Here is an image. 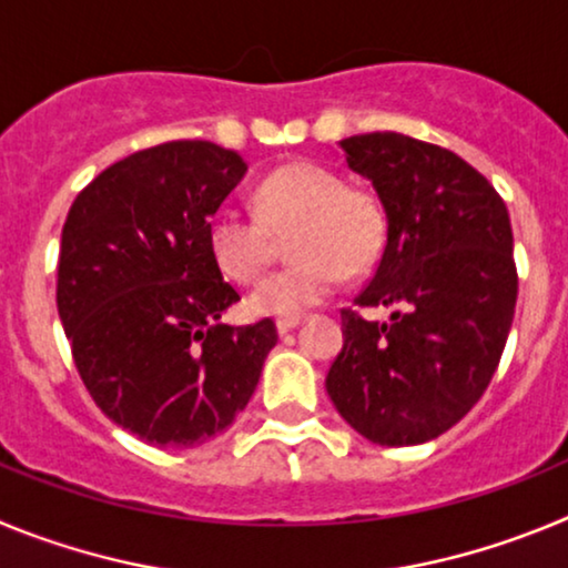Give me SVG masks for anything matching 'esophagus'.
<instances>
[{
    "instance_id": "1",
    "label": "esophagus",
    "mask_w": 568,
    "mask_h": 568,
    "mask_svg": "<svg viewBox=\"0 0 568 568\" xmlns=\"http://www.w3.org/2000/svg\"><path fill=\"white\" fill-rule=\"evenodd\" d=\"M298 324H301V318H278L275 321V329H278V335H287V333H293Z\"/></svg>"
}]
</instances>
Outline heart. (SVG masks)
Returning <instances> with one entry per match:
<instances>
[{"mask_svg":"<svg viewBox=\"0 0 568 568\" xmlns=\"http://www.w3.org/2000/svg\"><path fill=\"white\" fill-rule=\"evenodd\" d=\"M255 213L219 210L207 241L227 278L250 284L273 255V233H290V267L267 275L247 295V310L264 318H298L338 290L341 273H364L381 258L386 219L375 195L346 187L335 170L293 162L270 173L255 190Z\"/></svg>","mask_w":568,"mask_h":568,"instance_id":"obj_1","label":"heart"}]
</instances>
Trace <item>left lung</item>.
I'll return each mask as SVG.
<instances>
[{
  "label": "left lung",
  "mask_w": 568,
  "mask_h": 568,
  "mask_svg": "<svg viewBox=\"0 0 568 568\" xmlns=\"http://www.w3.org/2000/svg\"><path fill=\"white\" fill-rule=\"evenodd\" d=\"M338 144L386 215L384 253L355 304L393 315L341 313L329 400L373 444H426L478 404L498 369L518 301L509 213L453 150L404 133Z\"/></svg>",
  "instance_id": "8db88e82"
}]
</instances>
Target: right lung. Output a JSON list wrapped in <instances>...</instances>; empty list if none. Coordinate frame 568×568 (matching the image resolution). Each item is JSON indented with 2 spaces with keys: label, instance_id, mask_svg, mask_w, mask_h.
I'll list each match as a JSON object with an SVG mask.
<instances>
[{
  "label": "right lung",
  "instance_id": "1",
  "mask_svg": "<svg viewBox=\"0 0 568 568\" xmlns=\"http://www.w3.org/2000/svg\"><path fill=\"white\" fill-rule=\"evenodd\" d=\"M244 173L213 142L159 144L102 170L64 222L57 304L73 361L99 409L144 444L222 435L278 341L270 318L222 324L239 293L207 227Z\"/></svg>",
  "mask_w": 568,
  "mask_h": 568
}]
</instances>
